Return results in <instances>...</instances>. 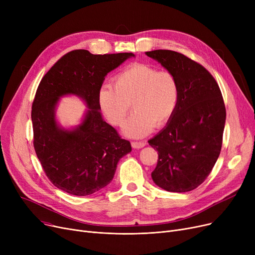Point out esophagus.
Masks as SVG:
<instances>
[{"label":"esophagus","mask_w":255,"mask_h":255,"mask_svg":"<svg viewBox=\"0 0 255 255\" xmlns=\"http://www.w3.org/2000/svg\"><path fill=\"white\" fill-rule=\"evenodd\" d=\"M145 144H146L145 141H132L131 142L132 148H134V149H141Z\"/></svg>","instance_id":"obj_1"}]
</instances>
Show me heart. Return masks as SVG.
<instances>
[{
	"instance_id": "b5f03b06",
	"label": "heart",
	"mask_w": 255,
	"mask_h": 255,
	"mask_svg": "<svg viewBox=\"0 0 255 255\" xmlns=\"http://www.w3.org/2000/svg\"><path fill=\"white\" fill-rule=\"evenodd\" d=\"M99 105L110 123L120 126L131 110L133 114L123 126V133L132 138L143 137L166 125L175 114L180 86L169 71H158L146 64H134L117 74L115 88L104 85L99 91Z\"/></svg>"
}]
</instances>
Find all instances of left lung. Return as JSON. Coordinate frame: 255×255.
Returning <instances> with one entry per match:
<instances>
[{"label":"left lung","mask_w":255,"mask_h":255,"mask_svg":"<svg viewBox=\"0 0 255 255\" xmlns=\"http://www.w3.org/2000/svg\"><path fill=\"white\" fill-rule=\"evenodd\" d=\"M145 55L175 75L178 107L166 126L148 142L158 151L154 183L169 192L195 189L219 157L225 125L222 94L211 73L180 52L157 49Z\"/></svg>","instance_id":"1"}]
</instances>
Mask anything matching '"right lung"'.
Returning <instances> with one entry per match:
<instances>
[{"label": "right lung", "instance_id": "1", "mask_svg": "<svg viewBox=\"0 0 255 255\" xmlns=\"http://www.w3.org/2000/svg\"><path fill=\"white\" fill-rule=\"evenodd\" d=\"M132 52L93 55L86 49L63 56L40 82L32 105L34 148L45 175L57 188L77 196L101 190L114 179L119 160L131 152L128 140L107 124L100 113L99 91L107 73ZM74 95L88 109L71 129L55 119L59 98Z\"/></svg>", "mask_w": 255, "mask_h": 255}]
</instances>
